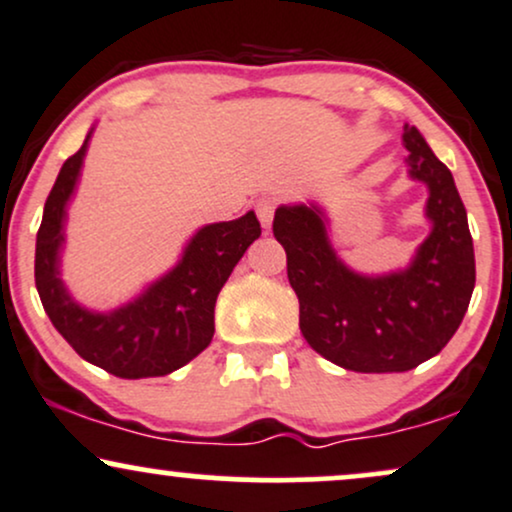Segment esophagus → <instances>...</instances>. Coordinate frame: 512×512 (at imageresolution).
Here are the masks:
<instances>
[{
  "label": "esophagus",
  "mask_w": 512,
  "mask_h": 512,
  "mask_svg": "<svg viewBox=\"0 0 512 512\" xmlns=\"http://www.w3.org/2000/svg\"><path fill=\"white\" fill-rule=\"evenodd\" d=\"M274 209H276V202L274 199L264 197V199H257L255 204V211H257V219H260V223L264 228L272 226V219H274Z\"/></svg>",
  "instance_id": "esophagus-1"
}]
</instances>
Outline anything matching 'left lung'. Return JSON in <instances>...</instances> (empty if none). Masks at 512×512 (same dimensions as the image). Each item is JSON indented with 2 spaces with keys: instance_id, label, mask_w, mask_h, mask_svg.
<instances>
[{
  "instance_id": "left-lung-1",
  "label": "left lung",
  "mask_w": 512,
  "mask_h": 512,
  "mask_svg": "<svg viewBox=\"0 0 512 512\" xmlns=\"http://www.w3.org/2000/svg\"><path fill=\"white\" fill-rule=\"evenodd\" d=\"M404 146L411 178L431 192L426 214L433 221L407 272L370 279L346 269L315 207H279L272 223L305 342L356 373H404L436 356L460 327L477 281L467 209L452 173L416 127L404 125Z\"/></svg>"
}]
</instances>
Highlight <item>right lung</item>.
Segmentation results:
<instances>
[{"label":"right lung","mask_w":512,"mask_h":512,"mask_svg":"<svg viewBox=\"0 0 512 512\" xmlns=\"http://www.w3.org/2000/svg\"><path fill=\"white\" fill-rule=\"evenodd\" d=\"M88 137L64 161L45 202L35 240V286L40 301L55 330L93 366L127 380L168 375L209 346L216 298L252 240L260 238V221L255 211H248L236 221L204 226L187 245L178 267L137 301L108 315L88 313L67 296L57 269V250L64 240V204L79 178Z\"/></svg>","instance_id":"obj_1"}]
</instances>
